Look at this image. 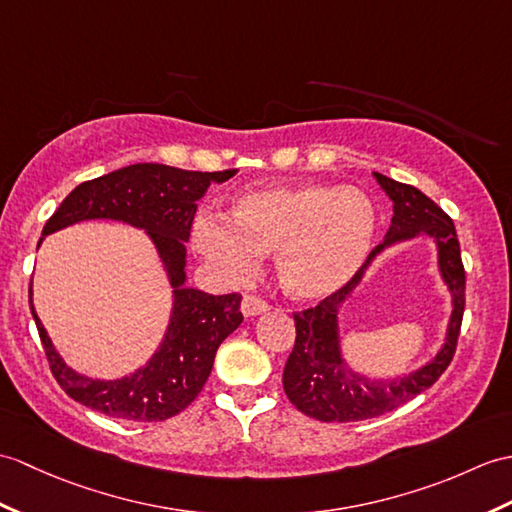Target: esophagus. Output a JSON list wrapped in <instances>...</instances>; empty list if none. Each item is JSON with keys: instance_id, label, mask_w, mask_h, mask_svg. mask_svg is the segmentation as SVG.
I'll return each mask as SVG.
<instances>
[{"instance_id": "esophagus-1", "label": "esophagus", "mask_w": 512, "mask_h": 512, "mask_svg": "<svg viewBox=\"0 0 512 512\" xmlns=\"http://www.w3.org/2000/svg\"><path fill=\"white\" fill-rule=\"evenodd\" d=\"M268 307H270L268 301L261 299V296L246 294L244 301H242V314L244 316H257V314H264Z\"/></svg>"}]
</instances>
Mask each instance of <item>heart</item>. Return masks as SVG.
Instances as JSON below:
<instances>
[{
  "instance_id": "b5f03b06",
  "label": "heart",
  "mask_w": 512,
  "mask_h": 512,
  "mask_svg": "<svg viewBox=\"0 0 512 512\" xmlns=\"http://www.w3.org/2000/svg\"><path fill=\"white\" fill-rule=\"evenodd\" d=\"M375 227V205L360 187H255L233 198L227 222L200 216L194 244L231 279L248 277L257 255L275 251L272 264L283 292L316 301L340 290L360 270Z\"/></svg>"
}]
</instances>
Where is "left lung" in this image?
Wrapping results in <instances>:
<instances>
[{
    "mask_svg": "<svg viewBox=\"0 0 512 512\" xmlns=\"http://www.w3.org/2000/svg\"><path fill=\"white\" fill-rule=\"evenodd\" d=\"M375 178L395 205L392 207L395 216H392L386 240L368 253L366 263L375 252L392 241L409 239L419 232L436 236L444 276L455 294V314L450 321L446 347L430 365L395 383H368L341 368L335 334L337 305L359 278L363 266L340 290L325 296L318 305L292 312L296 338L294 349L283 368V390L296 410L323 423L375 419L399 408L401 403L430 388L447 371L458 347L462 314H465V266H462L454 222L417 187L392 181L379 172H375Z\"/></svg>",
    "mask_w": 512,
    "mask_h": 512,
    "instance_id": "8db88e82",
    "label": "left lung"
}]
</instances>
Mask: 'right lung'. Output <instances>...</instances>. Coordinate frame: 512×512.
<instances>
[{"mask_svg": "<svg viewBox=\"0 0 512 512\" xmlns=\"http://www.w3.org/2000/svg\"><path fill=\"white\" fill-rule=\"evenodd\" d=\"M237 170L189 172L172 165L135 163L80 183L45 222L43 235L91 218H109L146 229L174 285V314L159 353L146 368L120 382H93L63 364L34 314L50 371L67 395L124 421L157 423L176 417L192 403L211 373L216 351L242 323V294H205L183 288L185 242L192 233L196 200L216 181Z\"/></svg>", "mask_w": 512, "mask_h": 512, "instance_id": "add662e5", "label": "right lung"}]
</instances>
